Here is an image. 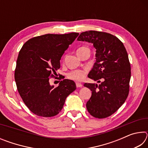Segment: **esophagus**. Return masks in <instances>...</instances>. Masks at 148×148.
<instances>
[{
	"instance_id": "esophagus-1",
	"label": "esophagus",
	"mask_w": 148,
	"mask_h": 148,
	"mask_svg": "<svg viewBox=\"0 0 148 148\" xmlns=\"http://www.w3.org/2000/svg\"><path fill=\"white\" fill-rule=\"evenodd\" d=\"M76 87H77V88H78V87H82V86H83V85H82V84H80V83H77L76 84Z\"/></svg>"
}]
</instances>
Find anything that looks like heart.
<instances>
[{"label": "heart", "instance_id": "heart-1", "mask_svg": "<svg viewBox=\"0 0 148 148\" xmlns=\"http://www.w3.org/2000/svg\"><path fill=\"white\" fill-rule=\"evenodd\" d=\"M89 51V48H87V47H81L77 50V55L79 56L80 54H82L84 52ZM87 71L86 69L85 70H75V71H72L71 72H69L67 74V77L68 78L74 80V81L77 82H81L82 80H84L85 77H86V75L87 74Z\"/></svg>", "mask_w": 148, "mask_h": 148}]
</instances>
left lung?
I'll use <instances>...</instances> for the list:
<instances>
[{
  "label": "left lung",
  "instance_id": "obj_1",
  "mask_svg": "<svg viewBox=\"0 0 148 148\" xmlns=\"http://www.w3.org/2000/svg\"><path fill=\"white\" fill-rule=\"evenodd\" d=\"M77 40L92 43L96 49V62L88 77L101 84H84L92 91L86 107L92 116L105 118L115 113L128 97L131 74L128 54L121 41L107 32L86 31Z\"/></svg>",
  "mask_w": 148,
  "mask_h": 148
}]
</instances>
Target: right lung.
Segmentation results:
<instances>
[{
    "label": "right lung",
    "instance_id": "right-lung-1",
    "mask_svg": "<svg viewBox=\"0 0 148 148\" xmlns=\"http://www.w3.org/2000/svg\"><path fill=\"white\" fill-rule=\"evenodd\" d=\"M79 35L47 34L34 37L20 50L15 70V81L22 100L32 113L53 117L63 108L66 97L76 89L71 79L61 81L58 87L49 84V77L60 68V60Z\"/></svg>",
    "mask_w": 148,
    "mask_h": 148
}]
</instances>
